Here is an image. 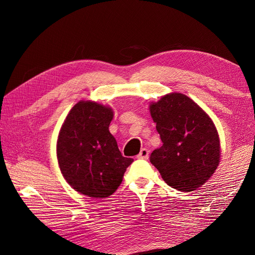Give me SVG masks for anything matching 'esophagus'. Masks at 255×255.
<instances>
[{"label":"esophagus","mask_w":255,"mask_h":255,"mask_svg":"<svg viewBox=\"0 0 255 255\" xmlns=\"http://www.w3.org/2000/svg\"><path fill=\"white\" fill-rule=\"evenodd\" d=\"M137 158H140V159H148L149 158V150L148 149H141L140 153L137 155Z\"/></svg>","instance_id":"1"}]
</instances>
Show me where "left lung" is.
<instances>
[{
  "instance_id": "8db88e82",
  "label": "left lung",
  "mask_w": 255,
  "mask_h": 255,
  "mask_svg": "<svg viewBox=\"0 0 255 255\" xmlns=\"http://www.w3.org/2000/svg\"><path fill=\"white\" fill-rule=\"evenodd\" d=\"M163 145L150 161L163 180L180 191L201 187L221 158L218 130L210 116L181 92H170L149 106Z\"/></svg>"
}]
</instances>
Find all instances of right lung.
<instances>
[{"mask_svg":"<svg viewBox=\"0 0 255 255\" xmlns=\"http://www.w3.org/2000/svg\"><path fill=\"white\" fill-rule=\"evenodd\" d=\"M109 105L81 100L60 128L56 154L67 183L84 196L106 198L117 190L133 158L122 156L110 132Z\"/></svg>","mask_w":255,"mask_h":255,"instance_id":"right-lung-1","label":"right lung"}]
</instances>
